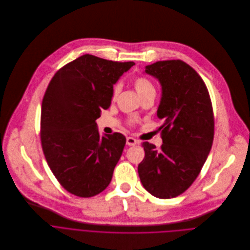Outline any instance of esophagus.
<instances>
[{"mask_svg":"<svg viewBox=\"0 0 250 250\" xmlns=\"http://www.w3.org/2000/svg\"><path fill=\"white\" fill-rule=\"evenodd\" d=\"M126 144L128 146H133L135 144H138V141L136 139H134L133 137H127L126 138Z\"/></svg>","mask_w":250,"mask_h":250,"instance_id":"esophagus-1","label":"esophagus"}]
</instances>
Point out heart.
I'll return each instance as SVG.
<instances>
[{
    "instance_id": "heart-1",
    "label": "heart",
    "mask_w": 250,
    "mask_h": 250,
    "mask_svg": "<svg viewBox=\"0 0 250 250\" xmlns=\"http://www.w3.org/2000/svg\"><path fill=\"white\" fill-rule=\"evenodd\" d=\"M134 87L140 97H143L147 94L156 92L155 86L151 82V80H149L147 77H144V76H139L134 79ZM120 90H121V85L120 84L115 85L114 91H113V96L116 97L119 94Z\"/></svg>"
}]
</instances>
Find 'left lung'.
<instances>
[{"instance_id":"obj_1","label":"left lung","mask_w":250,"mask_h":250,"mask_svg":"<svg viewBox=\"0 0 250 250\" xmlns=\"http://www.w3.org/2000/svg\"><path fill=\"white\" fill-rule=\"evenodd\" d=\"M162 87L157 116L164 121L163 144L143 142L145 157L138 165L144 188L169 199L184 193L198 177L214 138V116L208 89L199 74L181 60L145 66Z\"/></svg>"}]
</instances>
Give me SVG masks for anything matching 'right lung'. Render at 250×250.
I'll return each mask as SVG.
<instances>
[{
    "instance_id": "1",
    "label": "right lung",
    "mask_w": 250,
    "mask_h": 250,
    "mask_svg": "<svg viewBox=\"0 0 250 250\" xmlns=\"http://www.w3.org/2000/svg\"><path fill=\"white\" fill-rule=\"evenodd\" d=\"M133 64L86 54L49 83L41 110L42 148L52 173L71 194L95 196L112 181L125 137L100 136L96 120L110 107L115 83Z\"/></svg>"
}]
</instances>
